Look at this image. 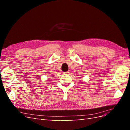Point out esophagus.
<instances>
[{
    "instance_id": "esophagus-1",
    "label": "esophagus",
    "mask_w": 130,
    "mask_h": 130,
    "mask_svg": "<svg viewBox=\"0 0 130 130\" xmlns=\"http://www.w3.org/2000/svg\"><path fill=\"white\" fill-rule=\"evenodd\" d=\"M68 73H69V72H63V74H68Z\"/></svg>"
}]
</instances>
